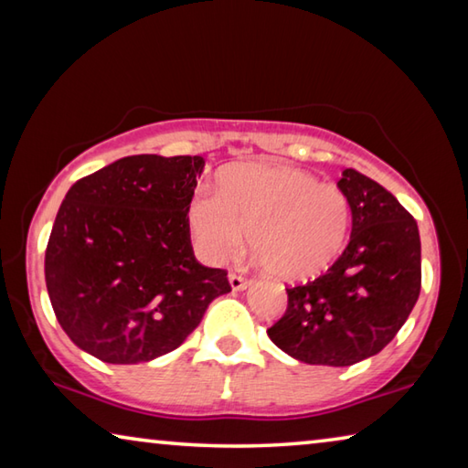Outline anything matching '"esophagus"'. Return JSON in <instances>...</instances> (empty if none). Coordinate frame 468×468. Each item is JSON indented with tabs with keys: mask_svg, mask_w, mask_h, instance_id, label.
Segmentation results:
<instances>
[{
	"mask_svg": "<svg viewBox=\"0 0 468 468\" xmlns=\"http://www.w3.org/2000/svg\"><path fill=\"white\" fill-rule=\"evenodd\" d=\"M229 282H231L233 291H239V289L248 287L250 279H248V276H241V274H237V272H231V274H229Z\"/></svg>",
	"mask_w": 468,
	"mask_h": 468,
	"instance_id": "1",
	"label": "esophagus"
}]
</instances>
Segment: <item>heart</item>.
I'll return each mask as SVG.
<instances>
[{"instance_id":"obj_1","label":"heart","mask_w":468,"mask_h":468,"mask_svg":"<svg viewBox=\"0 0 468 468\" xmlns=\"http://www.w3.org/2000/svg\"><path fill=\"white\" fill-rule=\"evenodd\" d=\"M353 208L343 187L279 163L231 165L218 194L200 192L187 208L194 245L210 264L250 245L266 271L282 281H305L335 262L351 229Z\"/></svg>"}]
</instances>
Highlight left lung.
Returning <instances> with one entry per match:
<instances>
[{"instance_id": "8db88e82", "label": "left lung", "mask_w": 468, "mask_h": 468, "mask_svg": "<svg viewBox=\"0 0 468 468\" xmlns=\"http://www.w3.org/2000/svg\"><path fill=\"white\" fill-rule=\"evenodd\" d=\"M351 241L318 279L287 287L272 343L303 363L345 367L382 351L421 291V241L410 212L374 179L345 169Z\"/></svg>"}]
</instances>
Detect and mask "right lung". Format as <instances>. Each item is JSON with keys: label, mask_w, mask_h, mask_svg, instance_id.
Wrapping results in <instances>:
<instances>
[{"label": "right lung", "mask_w": 468, "mask_h": 468, "mask_svg": "<svg viewBox=\"0 0 468 468\" xmlns=\"http://www.w3.org/2000/svg\"><path fill=\"white\" fill-rule=\"evenodd\" d=\"M202 156L133 154L63 197L45 250V282L63 332L105 363L176 351L215 297L223 268L197 262L187 208Z\"/></svg>", "instance_id": "add662e5"}]
</instances>
